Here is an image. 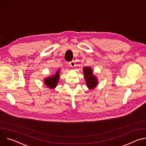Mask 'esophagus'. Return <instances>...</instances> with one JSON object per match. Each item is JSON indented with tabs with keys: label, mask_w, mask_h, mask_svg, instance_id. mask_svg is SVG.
<instances>
[{
	"label": "esophagus",
	"mask_w": 146,
	"mask_h": 146,
	"mask_svg": "<svg viewBox=\"0 0 146 146\" xmlns=\"http://www.w3.org/2000/svg\"><path fill=\"white\" fill-rule=\"evenodd\" d=\"M69 65L70 66V67L72 68H74L75 66H76V64H75V62L74 60H72L71 61L70 63H69Z\"/></svg>",
	"instance_id": "esophagus-1"
}]
</instances>
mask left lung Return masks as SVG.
<instances>
[{"label":"left lung","instance_id":"1","mask_svg":"<svg viewBox=\"0 0 146 146\" xmlns=\"http://www.w3.org/2000/svg\"><path fill=\"white\" fill-rule=\"evenodd\" d=\"M83 73L86 81L87 86L89 89H94L98 84V79L93 75L92 70L90 67H85L83 69Z\"/></svg>","mask_w":146,"mask_h":146}]
</instances>
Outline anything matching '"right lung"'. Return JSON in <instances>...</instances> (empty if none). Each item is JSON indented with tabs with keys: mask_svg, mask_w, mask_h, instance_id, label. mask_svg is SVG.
I'll return each instance as SVG.
<instances>
[{
	"mask_svg": "<svg viewBox=\"0 0 146 146\" xmlns=\"http://www.w3.org/2000/svg\"><path fill=\"white\" fill-rule=\"evenodd\" d=\"M59 80V70L56 71L55 74L52 75L51 76L46 78L44 79V84L50 88H55L58 84Z\"/></svg>",
	"mask_w": 146,
	"mask_h": 146,
	"instance_id": "1",
	"label": "right lung"
}]
</instances>
